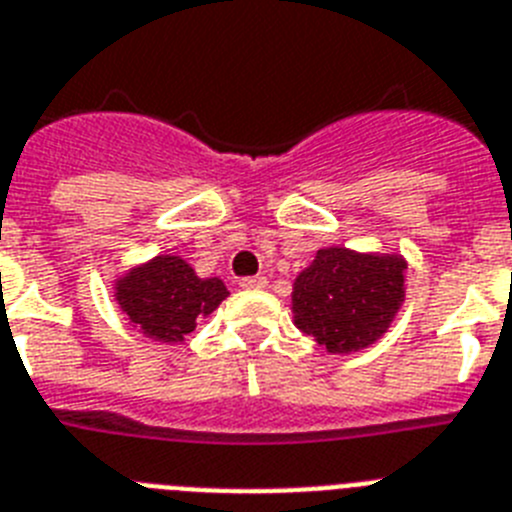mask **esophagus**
Wrapping results in <instances>:
<instances>
[{
  "label": "esophagus",
  "instance_id": "1",
  "mask_svg": "<svg viewBox=\"0 0 512 512\" xmlns=\"http://www.w3.org/2000/svg\"><path fill=\"white\" fill-rule=\"evenodd\" d=\"M239 286L247 288V291H260V288L268 286V278L265 275H250V278H242Z\"/></svg>",
  "mask_w": 512,
  "mask_h": 512
}]
</instances>
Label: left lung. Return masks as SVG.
Here are the masks:
<instances>
[{"mask_svg":"<svg viewBox=\"0 0 512 512\" xmlns=\"http://www.w3.org/2000/svg\"><path fill=\"white\" fill-rule=\"evenodd\" d=\"M399 255H363L345 247L319 250L296 275L293 322L327 353H353L379 340L404 301Z\"/></svg>","mask_w":512,"mask_h":512,"instance_id":"obj_1","label":"left lung"}]
</instances>
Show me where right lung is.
Masks as SVG:
<instances>
[{
    "instance_id": "add662e5",
    "label": "right lung",
    "mask_w": 512,
    "mask_h": 512,
    "mask_svg": "<svg viewBox=\"0 0 512 512\" xmlns=\"http://www.w3.org/2000/svg\"><path fill=\"white\" fill-rule=\"evenodd\" d=\"M229 296L219 278H198L188 262L159 255L115 283V301L133 327L157 342H182L195 322Z\"/></svg>"
}]
</instances>
